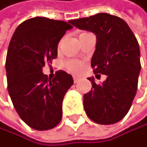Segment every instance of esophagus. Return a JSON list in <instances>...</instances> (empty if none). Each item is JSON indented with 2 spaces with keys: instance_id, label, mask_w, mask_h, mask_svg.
I'll list each match as a JSON object with an SVG mask.
<instances>
[{
  "instance_id": "1",
  "label": "esophagus",
  "mask_w": 147,
  "mask_h": 147,
  "mask_svg": "<svg viewBox=\"0 0 147 147\" xmlns=\"http://www.w3.org/2000/svg\"><path fill=\"white\" fill-rule=\"evenodd\" d=\"M73 80H74V83H78V82L80 81V79L78 77L74 76V77H73Z\"/></svg>"
}]
</instances>
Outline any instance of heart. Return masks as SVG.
<instances>
[{
  "label": "heart",
  "instance_id": "1",
  "mask_svg": "<svg viewBox=\"0 0 147 147\" xmlns=\"http://www.w3.org/2000/svg\"><path fill=\"white\" fill-rule=\"evenodd\" d=\"M66 67L67 68V70H69L70 72L79 73L82 69V67H83V64H82V62L80 60L71 59V60L67 61Z\"/></svg>",
  "mask_w": 147,
  "mask_h": 147
}]
</instances>
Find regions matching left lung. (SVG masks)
<instances>
[{"mask_svg": "<svg viewBox=\"0 0 147 147\" xmlns=\"http://www.w3.org/2000/svg\"><path fill=\"white\" fill-rule=\"evenodd\" d=\"M69 23L96 34V49L90 65L94 74L107 79L83 96V105L90 120L100 124H113L122 120L131 108L136 94L141 70L140 49L136 35L118 16L101 13Z\"/></svg>", "mask_w": 147, "mask_h": 147, "instance_id": "8db88e82", "label": "left lung"}]
</instances>
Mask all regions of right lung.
I'll use <instances>...</instances> for the list:
<instances>
[{
	"instance_id": "obj_1",
	"label": "right lung",
	"mask_w": 147,
	"mask_h": 147,
	"mask_svg": "<svg viewBox=\"0 0 147 147\" xmlns=\"http://www.w3.org/2000/svg\"><path fill=\"white\" fill-rule=\"evenodd\" d=\"M71 28L64 21L34 17L19 24L11 39L7 88L19 116L34 130L52 129L61 121L64 96L74 83L72 76L58 70L51 80L42 70L46 62L57 57V45Z\"/></svg>"
}]
</instances>
